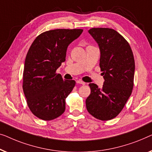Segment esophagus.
Returning a JSON list of instances; mask_svg holds the SVG:
<instances>
[{"label":"esophagus","instance_id":"esophagus-1","mask_svg":"<svg viewBox=\"0 0 152 152\" xmlns=\"http://www.w3.org/2000/svg\"><path fill=\"white\" fill-rule=\"evenodd\" d=\"M76 83H78V84H81V85H85V82H83V81H82V80H76Z\"/></svg>","mask_w":152,"mask_h":152}]
</instances>
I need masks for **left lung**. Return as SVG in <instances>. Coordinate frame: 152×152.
Wrapping results in <instances>:
<instances>
[{"label": "left lung", "mask_w": 152, "mask_h": 152, "mask_svg": "<svg viewBox=\"0 0 152 152\" xmlns=\"http://www.w3.org/2000/svg\"><path fill=\"white\" fill-rule=\"evenodd\" d=\"M88 32L99 47L100 67L104 81L102 88L89 84L91 94L85 100L86 107L96 118L109 121L118 116L132 92L133 52L127 40L114 29L92 28Z\"/></svg>", "instance_id": "8db88e82"}]
</instances>
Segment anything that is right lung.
<instances>
[{
	"label": "right lung",
	"mask_w": 152,
	"mask_h": 152,
	"mask_svg": "<svg viewBox=\"0 0 152 152\" xmlns=\"http://www.w3.org/2000/svg\"><path fill=\"white\" fill-rule=\"evenodd\" d=\"M83 29H57L36 38L25 58L23 89L33 114L44 121L61 116L65 110V98L75 86L74 80H64L56 71L65 61L69 45Z\"/></svg>",
	"instance_id": "add662e5"
}]
</instances>
